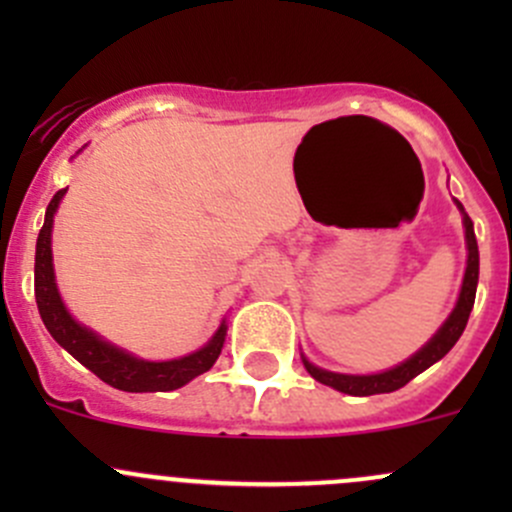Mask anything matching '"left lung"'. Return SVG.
Wrapping results in <instances>:
<instances>
[{"label": "left lung", "mask_w": 512, "mask_h": 512, "mask_svg": "<svg viewBox=\"0 0 512 512\" xmlns=\"http://www.w3.org/2000/svg\"><path fill=\"white\" fill-rule=\"evenodd\" d=\"M456 205L461 208L463 213V225H466V245H468V267L466 275H463V287H461V297H458L456 309L451 312V317L446 319L441 329L436 332V337L416 352L411 359H406L404 364H399L396 369L384 371V374H369V376H349V374H334V371H324L319 366L309 364L304 359V369L319 381V384H327L332 389L342 391V394L349 396H374V394H389V391L401 389V386L409 384L414 376L426 371L428 366L436 364L438 359H443L448 352L453 349V344L461 339L463 329H466L468 317H471L473 302H476V287H478V242H476V232H473V223L471 218L466 215L463 205Z\"/></svg>", "instance_id": "8db88e82"}]
</instances>
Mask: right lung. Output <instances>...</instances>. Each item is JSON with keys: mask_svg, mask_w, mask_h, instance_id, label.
Returning <instances> with one entry per match:
<instances>
[{"mask_svg": "<svg viewBox=\"0 0 512 512\" xmlns=\"http://www.w3.org/2000/svg\"><path fill=\"white\" fill-rule=\"evenodd\" d=\"M66 188L51 198L46 208L44 227L36 237V257H34V294L36 307H39L41 322L46 324L51 337L61 344L76 361L94 371L101 381L121 391L131 394H143V391H173L193 381L195 376L205 374L223 349L227 327L220 324L215 337L198 352L173 361H143L136 356L121 352L113 344L98 339L94 332L81 327L59 297V289L54 282V265H51V225H54V213L64 198Z\"/></svg>", "mask_w": 512, "mask_h": 512, "instance_id": "obj_1", "label": "right lung"}]
</instances>
